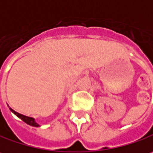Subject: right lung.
<instances>
[{
    "label": "right lung",
    "mask_w": 153,
    "mask_h": 153,
    "mask_svg": "<svg viewBox=\"0 0 153 153\" xmlns=\"http://www.w3.org/2000/svg\"><path fill=\"white\" fill-rule=\"evenodd\" d=\"M8 107H9V106H8ZM9 110L13 112L14 114H15L18 118H20L22 120H23L25 123H27V125L32 126H34V127H39V126H40V125L35 121V119H34V118H32V117H28V116H26V115L21 114V113H19V112L14 111V110H13L12 108H10V107H9Z\"/></svg>",
    "instance_id": "right-lung-1"
}]
</instances>
